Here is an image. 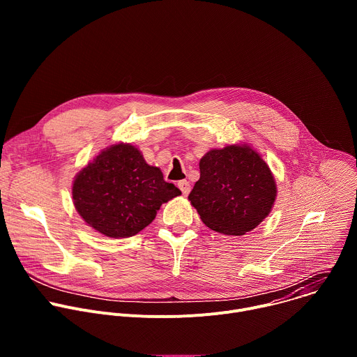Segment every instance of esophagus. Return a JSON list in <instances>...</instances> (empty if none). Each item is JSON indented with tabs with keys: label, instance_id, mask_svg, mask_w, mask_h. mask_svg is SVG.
<instances>
[{
	"label": "esophagus",
	"instance_id": "1",
	"mask_svg": "<svg viewBox=\"0 0 357 357\" xmlns=\"http://www.w3.org/2000/svg\"><path fill=\"white\" fill-rule=\"evenodd\" d=\"M178 188L182 190V193L186 196L189 192H190V185H189V182L186 181V179H182V181H179L178 182Z\"/></svg>",
	"mask_w": 357,
	"mask_h": 357
}]
</instances>
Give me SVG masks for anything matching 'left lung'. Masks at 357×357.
<instances>
[{
	"mask_svg": "<svg viewBox=\"0 0 357 357\" xmlns=\"http://www.w3.org/2000/svg\"><path fill=\"white\" fill-rule=\"evenodd\" d=\"M199 169L200 178L188 199L209 229L243 236L270 215L275 181L259 152L247 144L211 149Z\"/></svg>",
	"mask_w": 357,
	"mask_h": 357,
	"instance_id": "left-lung-1",
	"label": "left lung"
}]
</instances>
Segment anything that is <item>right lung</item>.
<instances>
[{
    "label": "right lung",
    "instance_id": "right-lung-1",
    "mask_svg": "<svg viewBox=\"0 0 357 357\" xmlns=\"http://www.w3.org/2000/svg\"><path fill=\"white\" fill-rule=\"evenodd\" d=\"M73 203L83 220L107 237H131L155 219L181 190L145 162L138 148L114 144L75 178Z\"/></svg>",
    "mask_w": 357,
    "mask_h": 357
}]
</instances>
